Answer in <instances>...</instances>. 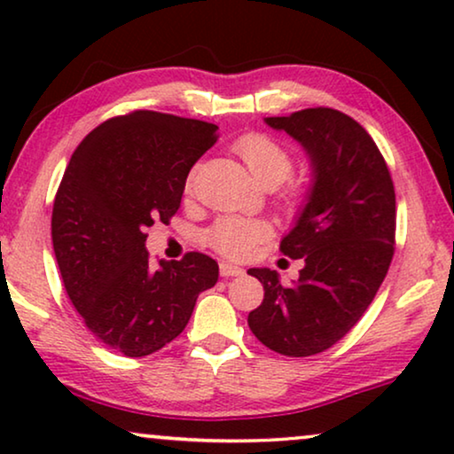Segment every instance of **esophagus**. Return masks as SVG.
<instances>
[{
    "label": "esophagus",
    "instance_id": "esophagus-1",
    "mask_svg": "<svg viewBox=\"0 0 454 454\" xmlns=\"http://www.w3.org/2000/svg\"><path fill=\"white\" fill-rule=\"evenodd\" d=\"M244 275V269L241 266H235L231 262H221V277H241Z\"/></svg>",
    "mask_w": 454,
    "mask_h": 454
}]
</instances>
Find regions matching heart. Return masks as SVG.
<instances>
[{"label":"heart","mask_w":454,"mask_h":454,"mask_svg":"<svg viewBox=\"0 0 454 454\" xmlns=\"http://www.w3.org/2000/svg\"><path fill=\"white\" fill-rule=\"evenodd\" d=\"M235 153L260 185L283 184L294 169V159L287 148L264 134H247L239 138L235 142ZM295 198L291 194L287 200L295 202ZM266 238L269 225L254 219H223L208 231L210 246L229 258H247Z\"/></svg>","instance_id":"heart-1"}]
</instances>
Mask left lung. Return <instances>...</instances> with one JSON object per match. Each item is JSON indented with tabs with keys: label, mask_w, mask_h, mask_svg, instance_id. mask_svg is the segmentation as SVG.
<instances>
[{
	"label": "left lung",
	"mask_w": 454,
	"mask_h": 454,
	"mask_svg": "<svg viewBox=\"0 0 454 454\" xmlns=\"http://www.w3.org/2000/svg\"><path fill=\"white\" fill-rule=\"evenodd\" d=\"M300 142L312 184L281 252L301 258L300 278L283 287L277 270L250 269L264 300L247 316L269 349L308 357L343 339L374 300L395 252V188L376 142L337 109L264 117Z\"/></svg>",
	"instance_id": "8db88e82"
}]
</instances>
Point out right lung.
Here are the masks:
<instances>
[{
    "instance_id": "obj_1",
    "label": "right lung",
    "mask_w": 454,
    "mask_h": 454,
    "mask_svg": "<svg viewBox=\"0 0 454 454\" xmlns=\"http://www.w3.org/2000/svg\"><path fill=\"white\" fill-rule=\"evenodd\" d=\"M215 123L134 111L80 142L53 202L51 238L64 287L95 337L145 357L188 325L219 264L207 254L153 269L146 227L169 223L192 165L215 145Z\"/></svg>"
}]
</instances>
